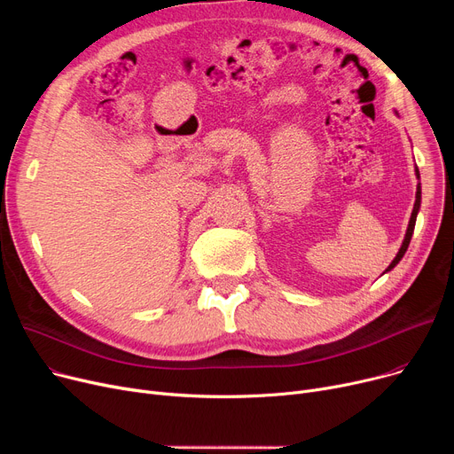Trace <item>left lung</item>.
Returning <instances> with one entry per match:
<instances>
[{
  "instance_id": "obj_1",
  "label": "left lung",
  "mask_w": 454,
  "mask_h": 454,
  "mask_svg": "<svg viewBox=\"0 0 454 454\" xmlns=\"http://www.w3.org/2000/svg\"><path fill=\"white\" fill-rule=\"evenodd\" d=\"M416 176L419 178V171H418V167H416ZM419 206H421V185L418 184V191H416V202H414V209H412V215H411V221H409V228H407V233H404V239H403V245H401V248H399L397 255L394 257V261H392V263L388 265V269H387L385 272L392 270V269H394V267L399 263L401 257L404 255V252H407V248H409V245H411V239H412V233H414V226H416V217H418Z\"/></svg>"
}]
</instances>
